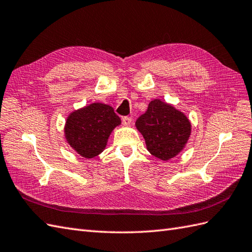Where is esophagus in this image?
<instances>
[{
    "mask_svg": "<svg viewBox=\"0 0 252 252\" xmlns=\"http://www.w3.org/2000/svg\"><path fill=\"white\" fill-rule=\"evenodd\" d=\"M131 122H132V118L131 117H127V116H126V117L122 118V124H124L125 126L131 125Z\"/></svg>",
    "mask_w": 252,
    "mask_h": 252,
    "instance_id": "esophagus-1",
    "label": "esophagus"
}]
</instances>
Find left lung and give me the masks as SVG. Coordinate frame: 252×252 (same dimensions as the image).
Returning a JSON list of instances; mask_svg holds the SVG:
<instances>
[{
    "mask_svg": "<svg viewBox=\"0 0 252 252\" xmlns=\"http://www.w3.org/2000/svg\"><path fill=\"white\" fill-rule=\"evenodd\" d=\"M152 156L168 160L181 152L188 144L191 125L186 116L168 103L154 99L135 122Z\"/></svg>",
    "mask_w": 252,
    "mask_h": 252,
    "instance_id": "obj_1",
    "label": "left lung"
}]
</instances>
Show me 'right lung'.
<instances>
[{
	"instance_id": "obj_1",
	"label": "right lung",
	"mask_w": 252,
	"mask_h": 252,
	"mask_svg": "<svg viewBox=\"0 0 252 252\" xmlns=\"http://www.w3.org/2000/svg\"><path fill=\"white\" fill-rule=\"evenodd\" d=\"M120 124L121 120L112 106L92 103L68 116L64 137L81 157L93 158L105 149L109 135Z\"/></svg>"
}]
</instances>
